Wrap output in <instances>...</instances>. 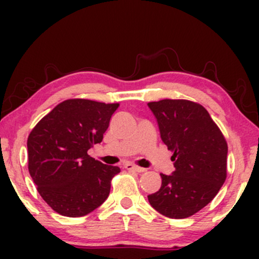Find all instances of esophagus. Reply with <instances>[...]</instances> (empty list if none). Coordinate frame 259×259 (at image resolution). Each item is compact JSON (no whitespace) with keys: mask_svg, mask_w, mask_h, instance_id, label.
Masks as SVG:
<instances>
[{"mask_svg":"<svg viewBox=\"0 0 259 259\" xmlns=\"http://www.w3.org/2000/svg\"><path fill=\"white\" fill-rule=\"evenodd\" d=\"M125 169H127V170L138 171V173H144V171H146V169H145V168L139 167V165H135V164H132V163H126Z\"/></svg>","mask_w":259,"mask_h":259,"instance_id":"34e87169","label":"esophagus"}]
</instances>
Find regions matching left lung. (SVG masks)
Instances as JSON below:
<instances>
[{
	"label": "left lung",
	"instance_id": "8db88e82",
	"mask_svg": "<svg viewBox=\"0 0 259 259\" xmlns=\"http://www.w3.org/2000/svg\"><path fill=\"white\" fill-rule=\"evenodd\" d=\"M147 105L160 139L174 152L175 167L173 174H160L162 186L147 196L148 202L168 218L194 215L215 197L227 179V141L200 103L160 100Z\"/></svg>",
	"mask_w": 259,
	"mask_h": 259
}]
</instances>
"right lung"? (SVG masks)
Instances as JSON below:
<instances>
[{"label": "right lung", "mask_w": 259, "mask_h": 259, "mask_svg": "<svg viewBox=\"0 0 259 259\" xmlns=\"http://www.w3.org/2000/svg\"><path fill=\"white\" fill-rule=\"evenodd\" d=\"M119 103L65 100L35 125L28 138V168L44 201L58 214L82 217L100 207L120 171L94 159Z\"/></svg>", "instance_id": "right-lung-1"}]
</instances>
